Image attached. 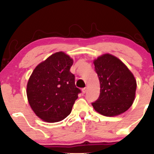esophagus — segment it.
<instances>
[{"label":"esophagus","instance_id":"obj_1","mask_svg":"<svg viewBox=\"0 0 154 154\" xmlns=\"http://www.w3.org/2000/svg\"><path fill=\"white\" fill-rule=\"evenodd\" d=\"M82 93H86V91H87V88H82Z\"/></svg>","mask_w":154,"mask_h":154}]
</instances>
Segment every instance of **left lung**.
<instances>
[{"label":"left lung","instance_id":"8db88e82","mask_svg":"<svg viewBox=\"0 0 154 154\" xmlns=\"http://www.w3.org/2000/svg\"><path fill=\"white\" fill-rule=\"evenodd\" d=\"M100 82V95L92 103L97 112L114 116L125 112L135 100L137 83L126 65L106 54L93 61Z\"/></svg>","mask_w":154,"mask_h":154}]
</instances>
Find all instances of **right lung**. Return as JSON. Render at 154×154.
<instances>
[{
  "label": "right lung",
  "instance_id": "right-lung-1",
  "mask_svg": "<svg viewBox=\"0 0 154 154\" xmlns=\"http://www.w3.org/2000/svg\"><path fill=\"white\" fill-rule=\"evenodd\" d=\"M73 59L57 52L35 67L28 80L26 95L37 116L48 122H57L71 113L81 91L75 86L70 68Z\"/></svg>",
  "mask_w": 154,
  "mask_h": 154
}]
</instances>
